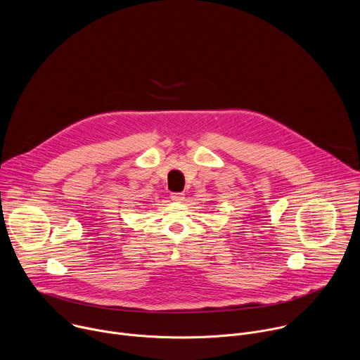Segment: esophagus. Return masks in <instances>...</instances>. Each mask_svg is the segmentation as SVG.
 I'll use <instances>...</instances> for the list:
<instances>
[{
	"mask_svg": "<svg viewBox=\"0 0 360 360\" xmlns=\"http://www.w3.org/2000/svg\"><path fill=\"white\" fill-rule=\"evenodd\" d=\"M171 199H172V200L179 202V200H182V199H184V193H172V195H171Z\"/></svg>",
	"mask_w": 360,
	"mask_h": 360,
	"instance_id": "obj_1",
	"label": "esophagus"
}]
</instances>
